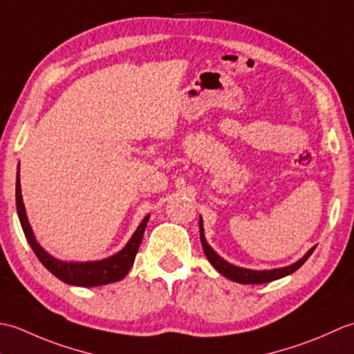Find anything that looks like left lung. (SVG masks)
I'll return each mask as SVG.
<instances>
[{
    "instance_id": "8db88e82",
    "label": "left lung",
    "mask_w": 354,
    "mask_h": 354,
    "mask_svg": "<svg viewBox=\"0 0 354 354\" xmlns=\"http://www.w3.org/2000/svg\"><path fill=\"white\" fill-rule=\"evenodd\" d=\"M199 234H201L202 248H204V252L207 255L208 261L212 263V265L217 270H219L223 277H227L228 280H232L236 283H242V284H263V283L274 281V280H278V278H283L286 275L295 272L297 269H299L304 265V261L310 257L312 252L315 251V248H317V246L310 248V250L306 252L303 259H299L298 261L292 263L290 266L269 269V270H252V269H245V268H239V266L231 265V263L223 260L221 255L207 243L205 236H204V223H202V217L199 219Z\"/></svg>"
}]
</instances>
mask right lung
<instances>
[{
    "mask_svg": "<svg viewBox=\"0 0 354 354\" xmlns=\"http://www.w3.org/2000/svg\"><path fill=\"white\" fill-rule=\"evenodd\" d=\"M17 209L18 217L21 222L22 231H24L27 242L32 246L36 257L39 259L42 265L47 268L50 272L57 277L59 280L71 284V286H82V288H94V286H103L109 283H115L123 280L129 272L135 255L138 252L140 243L142 240V234L149 222V214L141 221L138 228L135 230L129 242L126 243L122 251L111 255L108 259L97 260V261H62L50 255L44 248L36 242L33 230L30 227L24 202H22L21 194V183H19V165L17 173Z\"/></svg>",
    "mask_w": 354,
    "mask_h": 354,
    "instance_id": "right-lung-1",
    "label": "right lung"
}]
</instances>
